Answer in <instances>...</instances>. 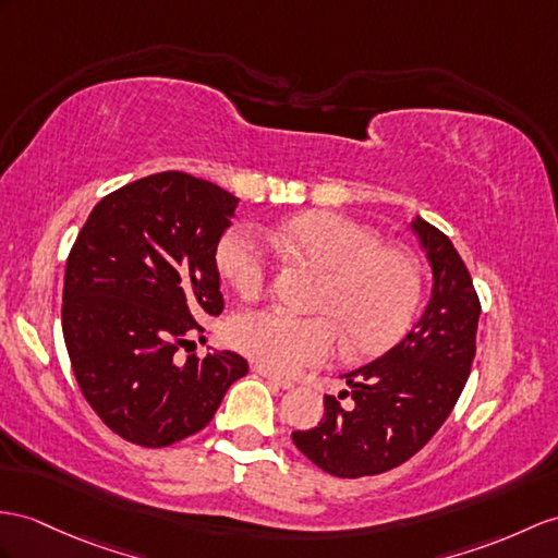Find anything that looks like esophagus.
Wrapping results in <instances>:
<instances>
[{
  "label": "esophagus",
  "mask_w": 558,
  "mask_h": 558,
  "mask_svg": "<svg viewBox=\"0 0 558 558\" xmlns=\"http://www.w3.org/2000/svg\"><path fill=\"white\" fill-rule=\"evenodd\" d=\"M253 372H255V374H260L263 378H267L269 384H275V386H279V388H283V390L293 388V381H291V378H283V376L275 374V372H269V369H265V366H260V364H255V366H253Z\"/></svg>",
  "instance_id": "34e87169"
}]
</instances>
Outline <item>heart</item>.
<instances>
[{"instance_id":"1","label":"heart","mask_w":558,"mask_h":558,"mask_svg":"<svg viewBox=\"0 0 558 558\" xmlns=\"http://www.w3.org/2000/svg\"><path fill=\"white\" fill-rule=\"evenodd\" d=\"M271 248L322 271L312 310L293 317L279 310L243 312L229 324L236 350L277 374L329 360L338 338L352 357H376L410 329L424 279L416 257L384 246L376 232L341 213L310 210L267 234ZM217 269L241 298H257L269 283L271 257L251 229L234 227L217 246Z\"/></svg>"}]
</instances>
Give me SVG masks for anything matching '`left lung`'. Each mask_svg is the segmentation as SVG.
I'll return each instance as SVG.
<instances>
[{"label": "left lung", "instance_id": "left-lung-1", "mask_svg": "<svg viewBox=\"0 0 558 558\" xmlns=\"http://www.w3.org/2000/svg\"><path fill=\"white\" fill-rule=\"evenodd\" d=\"M433 267L424 315L384 357L343 378L352 390L324 398V418L293 430L312 464L338 478L386 473L412 459L450 416L475 357L481 301L452 241L426 220L412 222ZM345 395L350 408L337 402Z\"/></svg>", "mask_w": 558, "mask_h": 558}]
</instances>
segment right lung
Here are the masks:
<instances>
[{
  "instance_id": "right-lung-1",
  "label": "right lung",
  "mask_w": 558,
  "mask_h": 558,
  "mask_svg": "<svg viewBox=\"0 0 558 558\" xmlns=\"http://www.w3.org/2000/svg\"><path fill=\"white\" fill-rule=\"evenodd\" d=\"M239 198L186 172L116 189L89 213L65 263L61 326L75 381L122 440L168 447L210 424L248 374L236 352L174 355L220 315L215 253Z\"/></svg>"
}]
</instances>
